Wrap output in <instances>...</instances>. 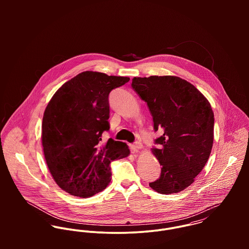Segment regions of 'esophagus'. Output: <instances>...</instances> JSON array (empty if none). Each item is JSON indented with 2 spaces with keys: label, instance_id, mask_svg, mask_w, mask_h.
<instances>
[{
  "label": "esophagus",
  "instance_id": "1",
  "mask_svg": "<svg viewBox=\"0 0 249 249\" xmlns=\"http://www.w3.org/2000/svg\"><path fill=\"white\" fill-rule=\"evenodd\" d=\"M142 147V144L141 142H136L134 143L130 144V149L132 150V152H137L139 149H141Z\"/></svg>",
  "mask_w": 249,
  "mask_h": 249
}]
</instances>
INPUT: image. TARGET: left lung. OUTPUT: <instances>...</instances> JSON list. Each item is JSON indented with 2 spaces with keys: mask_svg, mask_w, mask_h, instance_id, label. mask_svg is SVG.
<instances>
[{
  "mask_svg": "<svg viewBox=\"0 0 249 249\" xmlns=\"http://www.w3.org/2000/svg\"><path fill=\"white\" fill-rule=\"evenodd\" d=\"M131 87L146 103L154 130L162 134L151 148L161 168L149 187L162 195L189 187L207 163L213 141V112L190 82L174 75L134 77Z\"/></svg>",
  "mask_w": 249,
  "mask_h": 249,
  "instance_id": "left-lung-1",
  "label": "left lung"
}]
</instances>
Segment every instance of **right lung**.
<instances>
[{
    "label": "right lung",
    "mask_w": 249,
    "mask_h": 249,
    "mask_svg": "<svg viewBox=\"0 0 249 249\" xmlns=\"http://www.w3.org/2000/svg\"><path fill=\"white\" fill-rule=\"evenodd\" d=\"M129 81L126 76L82 71L65 82L45 109L42 145L56 184L71 196L90 197L111 181L110 163L129 155L125 142L108 139L109 93Z\"/></svg>",
    "instance_id": "1"
}]
</instances>
